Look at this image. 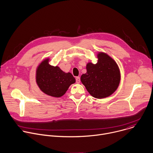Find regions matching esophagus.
Listing matches in <instances>:
<instances>
[{"mask_svg": "<svg viewBox=\"0 0 153 153\" xmlns=\"http://www.w3.org/2000/svg\"><path fill=\"white\" fill-rule=\"evenodd\" d=\"M76 83H79L80 82V79L79 77H76Z\"/></svg>", "mask_w": 153, "mask_h": 153, "instance_id": "34e87169", "label": "esophagus"}]
</instances>
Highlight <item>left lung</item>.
Wrapping results in <instances>:
<instances>
[{
  "instance_id": "left-lung-1",
  "label": "left lung",
  "mask_w": 153,
  "mask_h": 153,
  "mask_svg": "<svg viewBox=\"0 0 153 153\" xmlns=\"http://www.w3.org/2000/svg\"><path fill=\"white\" fill-rule=\"evenodd\" d=\"M96 64L88 63L86 73L80 80L88 92L94 98H103L112 94L120 82V72L115 61L105 53L98 55Z\"/></svg>"
}]
</instances>
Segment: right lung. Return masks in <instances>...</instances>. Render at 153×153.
I'll return each instance as SVG.
<instances>
[{"label": "right lung", "instance_id": "1", "mask_svg": "<svg viewBox=\"0 0 153 153\" xmlns=\"http://www.w3.org/2000/svg\"><path fill=\"white\" fill-rule=\"evenodd\" d=\"M48 59L42 61L36 70V80L40 89L45 94L60 97L65 94L76 80L70 73H65L58 67L49 65Z\"/></svg>", "mask_w": 153, "mask_h": 153}]
</instances>
